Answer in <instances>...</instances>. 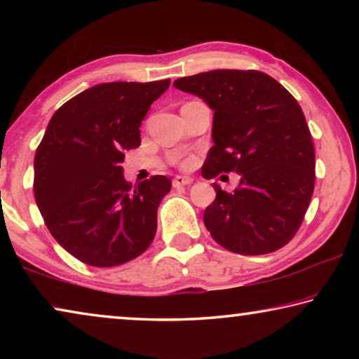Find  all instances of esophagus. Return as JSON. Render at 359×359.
I'll list each match as a JSON object with an SVG mask.
<instances>
[{
    "mask_svg": "<svg viewBox=\"0 0 359 359\" xmlns=\"http://www.w3.org/2000/svg\"><path fill=\"white\" fill-rule=\"evenodd\" d=\"M191 182H193L191 177H187V175H177V177H174L172 185H174V188H179L184 185H190Z\"/></svg>",
    "mask_w": 359,
    "mask_h": 359,
    "instance_id": "obj_1",
    "label": "esophagus"
}]
</instances>
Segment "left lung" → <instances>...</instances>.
Returning a JSON list of instances; mask_svg holds the SVG:
<instances>
[{
	"instance_id": "8db88e82",
	"label": "left lung",
	"mask_w": 359,
	"mask_h": 359,
	"mask_svg": "<svg viewBox=\"0 0 359 359\" xmlns=\"http://www.w3.org/2000/svg\"><path fill=\"white\" fill-rule=\"evenodd\" d=\"M214 111L203 177L238 172L239 187L217 196L204 224L222 247L241 255L276 252L293 239L311 203L315 151L297 101L259 71L217 69L177 79Z\"/></svg>"
}]
</instances>
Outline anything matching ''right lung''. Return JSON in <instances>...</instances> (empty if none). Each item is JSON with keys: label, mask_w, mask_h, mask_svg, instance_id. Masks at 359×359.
Masks as SVG:
<instances>
[{"label": "right lung", "mask_w": 359, "mask_h": 359, "mask_svg": "<svg viewBox=\"0 0 359 359\" xmlns=\"http://www.w3.org/2000/svg\"><path fill=\"white\" fill-rule=\"evenodd\" d=\"M169 83L95 85L48 121L34 156L36 204L53 239L85 264L128 263L155 238L171 179L154 175L133 187L121 161L125 150L139 147V126Z\"/></svg>", "instance_id": "1"}]
</instances>
